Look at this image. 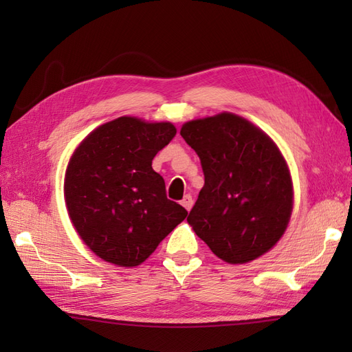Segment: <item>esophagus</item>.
Segmentation results:
<instances>
[{"label":"esophagus","instance_id":"34e87169","mask_svg":"<svg viewBox=\"0 0 352 352\" xmlns=\"http://www.w3.org/2000/svg\"><path fill=\"white\" fill-rule=\"evenodd\" d=\"M182 206L186 208V210H190L192 208V206H193V199H192V197L190 195H186L183 199H182Z\"/></svg>","mask_w":352,"mask_h":352}]
</instances>
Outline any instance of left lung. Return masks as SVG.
I'll use <instances>...</instances> for the list:
<instances>
[{"mask_svg": "<svg viewBox=\"0 0 352 352\" xmlns=\"http://www.w3.org/2000/svg\"><path fill=\"white\" fill-rule=\"evenodd\" d=\"M180 134L204 172L188 222L214 256L243 265L280 241L294 207L287 163L266 133L234 113L193 119Z\"/></svg>", "mask_w": 352, "mask_h": 352, "instance_id": "obj_1", "label": "left lung"}]
</instances>
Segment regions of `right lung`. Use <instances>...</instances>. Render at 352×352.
Segmentation results:
<instances>
[{
    "instance_id": "obj_1",
    "label": "right lung",
    "mask_w": 352,
    "mask_h": 352,
    "mask_svg": "<svg viewBox=\"0 0 352 352\" xmlns=\"http://www.w3.org/2000/svg\"><path fill=\"white\" fill-rule=\"evenodd\" d=\"M170 122L121 116L100 125L74 151L65 174L72 226L100 258L133 267L151 256L188 210L168 199L153 169L174 139Z\"/></svg>"
}]
</instances>
